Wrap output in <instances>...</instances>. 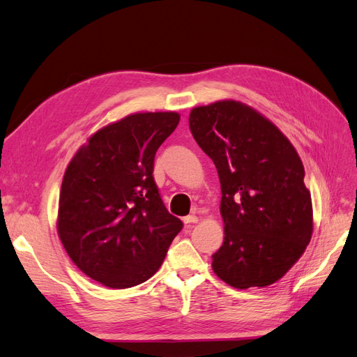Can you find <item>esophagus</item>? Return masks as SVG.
<instances>
[{
    "mask_svg": "<svg viewBox=\"0 0 357 357\" xmlns=\"http://www.w3.org/2000/svg\"><path fill=\"white\" fill-rule=\"evenodd\" d=\"M183 222H184V223H197V222H199V218L195 216V215H190V216H185V218L183 219Z\"/></svg>",
    "mask_w": 357,
    "mask_h": 357,
    "instance_id": "34e87169",
    "label": "esophagus"
}]
</instances>
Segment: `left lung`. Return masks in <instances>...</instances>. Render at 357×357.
Masks as SVG:
<instances>
[{
	"instance_id": "8db88e82",
	"label": "left lung",
	"mask_w": 357,
	"mask_h": 357,
	"mask_svg": "<svg viewBox=\"0 0 357 357\" xmlns=\"http://www.w3.org/2000/svg\"><path fill=\"white\" fill-rule=\"evenodd\" d=\"M190 131L220 180L223 243L215 274L239 289L281 280L312 235L311 195L294 145L268 118L238 100L193 108Z\"/></svg>"
}]
</instances>
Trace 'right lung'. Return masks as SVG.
Masks as SVG:
<instances>
[{
	"mask_svg": "<svg viewBox=\"0 0 357 357\" xmlns=\"http://www.w3.org/2000/svg\"><path fill=\"white\" fill-rule=\"evenodd\" d=\"M177 112H138L100 128L69 162L57 234L73 264L99 284L123 289L161 266L183 222L167 211L153 177Z\"/></svg>",
	"mask_w": 357,
	"mask_h": 357,
	"instance_id": "add662e5",
	"label": "right lung"
}]
</instances>
